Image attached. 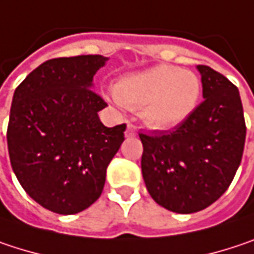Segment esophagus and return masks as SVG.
<instances>
[{
  "label": "esophagus",
  "instance_id": "34e87169",
  "mask_svg": "<svg viewBox=\"0 0 254 254\" xmlns=\"http://www.w3.org/2000/svg\"><path fill=\"white\" fill-rule=\"evenodd\" d=\"M135 133H136V130H135V127H133L132 124H127V132H125V135H127V138H132V136H135Z\"/></svg>",
  "mask_w": 254,
  "mask_h": 254
}]
</instances>
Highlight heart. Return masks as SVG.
Here are the masks:
<instances>
[{"instance_id":"b5f03b06","label":"heart","mask_w":254,"mask_h":254,"mask_svg":"<svg viewBox=\"0 0 254 254\" xmlns=\"http://www.w3.org/2000/svg\"><path fill=\"white\" fill-rule=\"evenodd\" d=\"M199 94V78L173 65L132 72L115 84L116 102L141 110L144 122L157 129L173 127L186 121L195 110Z\"/></svg>"}]
</instances>
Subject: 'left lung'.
Masks as SVG:
<instances>
[{"mask_svg":"<svg viewBox=\"0 0 254 254\" xmlns=\"http://www.w3.org/2000/svg\"><path fill=\"white\" fill-rule=\"evenodd\" d=\"M203 102L170 130L139 133L141 169L151 197L177 214L212 205L242 163L246 122L239 88L222 74L197 65Z\"/></svg>","mask_w":254,"mask_h":254,"instance_id":"left-lung-1","label":"left lung"}]
</instances>
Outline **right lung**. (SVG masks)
<instances>
[{
  "mask_svg": "<svg viewBox=\"0 0 254 254\" xmlns=\"http://www.w3.org/2000/svg\"><path fill=\"white\" fill-rule=\"evenodd\" d=\"M107 58H54L15 88L7 144L12 172L43 208L71 215L103 192L106 169L125 139L127 125L104 127L107 103L91 88Z\"/></svg>",
  "mask_w": 254,
  "mask_h": 254,
  "instance_id": "obj_1",
  "label": "right lung"
}]
</instances>
